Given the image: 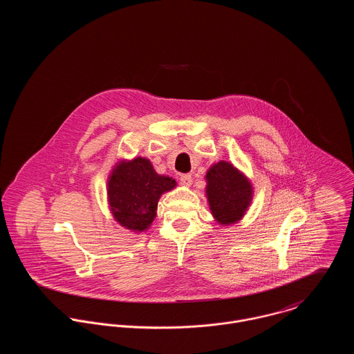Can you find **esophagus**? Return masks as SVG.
Here are the masks:
<instances>
[{
  "label": "esophagus",
  "mask_w": 354,
  "mask_h": 354,
  "mask_svg": "<svg viewBox=\"0 0 354 354\" xmlns=\"http://www.w3.org/2000/svg\"><path fill=\"white\" fill-rule=\"evenodd\" d=\"M180 183H181L184 187H191V184H192V176H191V174H181V176H180Z\"/></svg>",
  "instance_id": "esophagus-1"
}]
</instances>
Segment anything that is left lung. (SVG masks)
Listing matches in <instances>:
<instances>
[{
    "instance_id": "8db88e82",
    "label": "left lung",
    "mask_w": 354,
    "mask_h": 354,
    "mask_svg": "<svg viewBox=\"0 0 354 354\" xmlns=\"http://www.w3.org/2000/svg\"><path fill=\"white\" fill-rule=\"evenodd\" d=\"M205 196L214 219L229 226L243 219L253 198L250 178L233 163L219 160L205 174Z\"/></svg>"
}]
</instances>
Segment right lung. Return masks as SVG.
<instances>
[{"instance_id":"1","label":"right lung","mask_w":354,"mask_h":354,"mask_svg":"<svg viewBox=\"0 0 354 354\" xmlns=\"http://www.w3.org/2000/svg\"><path fill=\"white\" fill-rule=\"evenodd\" d=\"M176 187L174 178L155 171L150 159H121L107 178L110 212L122 227L135 233L146 232L156 216L160 196Z\"/></svg>"}]
</instances>
